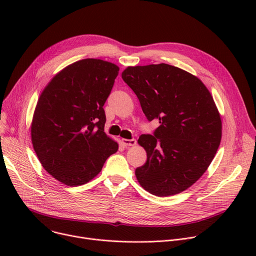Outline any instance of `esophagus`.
I'll return each instance as SVG.
<instances>
[{"mask_svg":"<svg viewBox=\"0 0 256 256\" xmlns=\"http://www.w3.org/2000/svg\"><path fill=\"white\" fill-rule=\"evenodd\" d=\"M121 143L124 146H135L137 141L136 139H121Z\"/></svg>","mask_w":256,"mask_h":256,"instance_id":"esophagus-1","label":"esophagus"}]
</instances>
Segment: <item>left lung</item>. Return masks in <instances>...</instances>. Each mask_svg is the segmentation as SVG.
Masks as SVG:
<instances>
[{
	"label": "left lung",
	"instance_id": "left-lung-1",
	"mask_svg": "<svg viewBox=\"0 0 256 256\" xmlns=\"http://www.w3.org/2000/svg\"><path fill=\"white\" fill-rule=\"evenodd\" d=\"M121 76L147 120L160 122L152 135L139 137L147 154L135 171L139 184L160 197L184 191L206 171L221 142V118L210 91L198 78L165 63L128 67Z\"/></svg>",
	"mask_w": 256,
	"mask_h": 256
}]
</instances>
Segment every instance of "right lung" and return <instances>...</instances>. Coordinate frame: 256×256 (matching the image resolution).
Returning a JSON list of instances; mask_svg holds the SVG:
<instances>
[{
  "mask_svg": "<svg viewBox=\"0 0 256 256\" xmlns=\"http://www.w3.org/2000/svg\"><path fill=\"white\" fill-rule=\"evenodd\" d=\"M119 67L100 59L68 65L40 96L31 136L42 167L59 182L76 186L100 172L118 144L104 132V104Z\"/></svg>",
  "mask_w": 256,
  "mask_h": 256,
  "instance_id": "obj_1",
  "label": "right lung"
}]
</instances>
